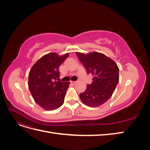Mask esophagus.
<instances>
[{
	"instance_id": "esophagus-1",
	"label": "esophagus",
	"mask_w": 150,
	"mask_h": 150,
	"mask_svg": "<svg viewBox=\"0 0 150 150\" xmlns=\"http://www.w3.org/2000/svg\"><path fill=\"white\" fill-rule=\"evenodd\" d=\"M76 81H71V83L72 84H73V85H74V84H76Z\"/></svg>"
}]
</instances>
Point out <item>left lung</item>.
Segmentation results:
<instances>
[{
    "instance_id": "8db88e82",
    "label": "left lung",
    "mask_w": 150,
    "mask_h": 150,
    "mask_svg": "<svg viewBox=\"0 0 150 150\" xmlns=\"http://www.w3.org/2000/svg\"><path fill=\"white\" fill-rule=\"evenodd\" d=\"M87 73L93 76V82L80 93L81 101L90 107H97L110 99L119 82V68L111 59L93 52L88 54L76 52Z\"/></svg>"
}]
</instances>
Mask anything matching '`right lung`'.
I'll use <instances>...</instances> for the list:
<instances>
[{"mask_svg": "<svg viewBox=\"0 0 150 150\" xmlns=\"http://www.w3.org/2000/svg\"><path fill=\"white\" fill-rule=\"evenodd\" d=\"M69 56L56 53L44 56L32 67L29 74V89L35 103L46 110H54L64 101L69 82L59 81V67Z\"/></svg>", "mask_w": 150, "mask_h": 150, "instance_id": "obj_1", "label": "right lung"}]
</instances>
